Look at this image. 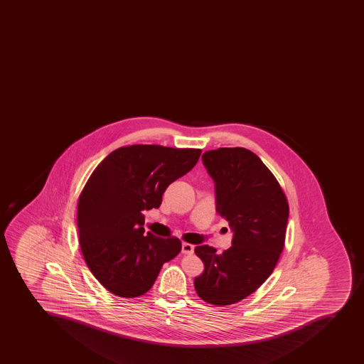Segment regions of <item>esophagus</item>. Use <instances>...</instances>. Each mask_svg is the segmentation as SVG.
Here are the masks:
<instances>
[{
	"instance_id": "esophagus-1",
	"label": "esophagus",
	"mask_w": 364,
	"mask_h": 364,
	"mask_svg": "<svg viewBox=\"0 0 364 364\" xmlns=\"http://www.w3.org/2000/svg\"><path fill=\"white\" fill-rule=\"evenodd\" d=\"M193 245H191V244H189V242H183L182 244V253H184V255H191V253H193Z\"/></svg>"
}]
</instances>
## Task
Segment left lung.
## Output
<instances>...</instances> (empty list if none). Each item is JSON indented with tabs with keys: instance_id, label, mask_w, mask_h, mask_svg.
I'll use <instances>...</instances> for the list:
<instances>
[{
	"instance_id": "left-lung-1",
	"label": "left lung",
	"mask_w": 364,
	"mask_h": 364,
	"mask_svg": "<svg viewBox=\"0 0 364 364\" xmlns=\"http://www.w3.org/2000/svg\"><path fill=\"white\" fill-rule=\"evenodd\" d=\"M202 161L215 182L217 213L229 222L233 238L223 253L196 246L204 271L193 285L208 304L232 305L272 274L285 245L289 203L274 175L249 149L218 148Z\"/></svg>"
}]
</instances>
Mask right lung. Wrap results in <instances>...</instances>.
Masks as SVG:
<instances>
[{"label":"right lung","instance_id":"right-lung-1","mask_svg":"<svg viewBox=\"0 0 364 364\" xmlns=\"http://www.w3.org/2000/svg\"><path fill=\"white\" fill-rule=\"evenodd\" d=\"M200 153L133 144L112 151L92 173L78 200L79 244L107 291L122 298L144 295L164 262L181 252L176 237L144 235L142 211L160 207L168 186L191 171Z\"/></svg>","mask_w":364,"mask_h":364}]
</instances>
